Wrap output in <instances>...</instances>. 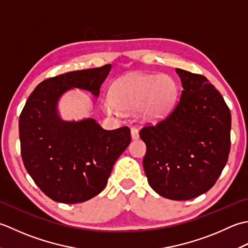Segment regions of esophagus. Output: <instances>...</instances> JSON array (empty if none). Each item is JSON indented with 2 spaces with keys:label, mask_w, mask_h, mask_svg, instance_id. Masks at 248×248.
<instances>
[{
  "label": "esophagus",
  "mask_w": 248,
  "mask_h": 248,
  "mask_svg": "<svg viewBox=\"0 0 248 248\" xmlns=\"http://www.w3.org/2000/svg\"><path fill=\"white\" fill-rule=\"evenodd\" d=\"M130 134H131V138L133 139H138L139 138V130L137 127H131L130 128Z\"/></svg>",
  "instance_id": "1"
}]
</instances>
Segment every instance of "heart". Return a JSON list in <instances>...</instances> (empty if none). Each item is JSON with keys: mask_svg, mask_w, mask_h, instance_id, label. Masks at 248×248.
I'll use <instances>...</instances> for the list:
<instances>
[{"mask_svg": "<svg viewBox=\"0 0 248 248\" xmlns=\"http://www.w3.org/2000/svg\"><path fill=\"white\" fill-rule=\"evenodd\" d=\"M176 83L165 74H135L115 82L110 91L111 99L104 108L110 114L134 111L142 107L146 118L156 120L168 112L175 102Z\"/></svg>", "mask_w": 248, "mask_h": 248, "instance_id": "1", "label": "heart"}]
</instances>
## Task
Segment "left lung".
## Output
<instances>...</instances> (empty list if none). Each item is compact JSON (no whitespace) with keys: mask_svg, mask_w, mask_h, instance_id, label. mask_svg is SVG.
Listing matches in <instances>:
<instances>
[{"mask_svg":"<svg viewBox=\"0 0 248 248\" xmlns=\"http://www.w3.org/2000/svg\"><path fill=\"white\" fill-rule=\"evenodd\" d=\"M183 91L173 110L145 125L143 168L156 193L189 200L219 178L230 152L231 114L223 96L204 76L176 68Z\"/></svg>","mask_w":248,"mask_h":248,"instance_id":"8db88e82","label":"left lung"}]
</instances>
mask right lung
Returning <instances> with one entry per match:
<instances>
[{
  "mask_svg": "<svg viewBox=\"0 0 248 248\" xmlns=\"http://www.w3.org/2000/svg\"><path fill=\"white\" fill-rule=\"evenodd\" d=\"M111 65L70 72L40 82L19 118L25 169L40 190L62 203H78L98 195L115 160L127 148L130 129L105 130L93 119L65 122L57 104L67 90L78 88L98 96Z\"/></svg>",
  "mask_w": 248,
  "mask_h": 248,
  "instance_id": "right-lung-1",
  "label": "right lung"
}]
</instances>
